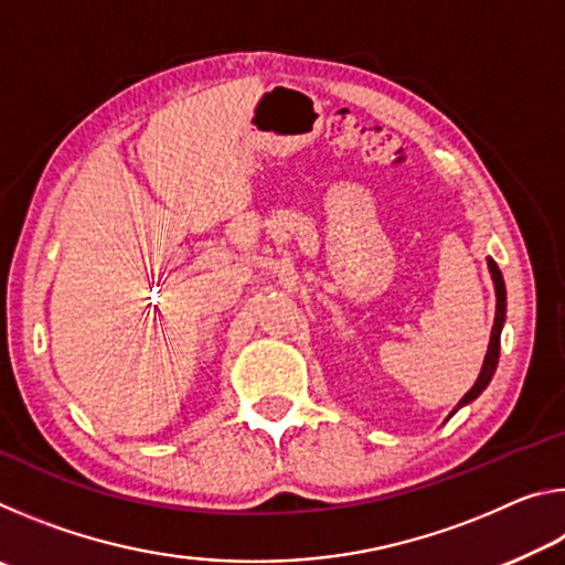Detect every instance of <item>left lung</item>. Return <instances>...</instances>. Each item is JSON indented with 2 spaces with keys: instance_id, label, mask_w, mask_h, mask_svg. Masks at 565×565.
<instances>
[{
  "instance_id": "8db88e82",
  "label": "left lung",
  "mask_w": 565,
  "mask_h": 565,
  "mask_svg": "<svg viewBox=\"0 0 565 565\" xmlns=\"http://www.w3.org/2000/svg\"><path fill=\"white\" fill-rule=\"evenodd\" d=\"M489 269L493 276V284H495V321H493V331H491V343H489V353H486L483 359V369L481 374H478L473 388L468 391V394L458 401V406L468 404V401H473L481 391L489 386V381L493 376L495 366H499V353H501V329H503V321H505V284H503V276L501 269L495 266L493 259H489Z\"/></svg>"
}]
</instances>
